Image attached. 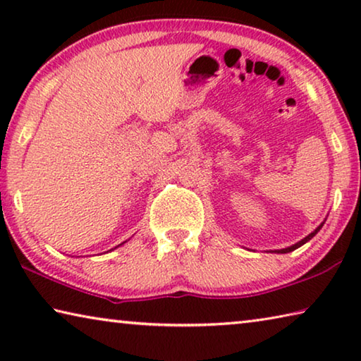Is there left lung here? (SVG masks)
<instances>
[{"instance_id": "8db88e82", "label": "left lung", "mask_w": 361, "mask_h": 361, "mask_svg": "<svg viewBox=\"0 0 361 361\" xmlns=\"http://www.w3.org/2000/svg\"><path fill=\"white\" fill-rule=\"evenodd\" d=\"M322 226H323V223L319 226V228H317L314 232H310V234L307 235V237H304V239L302 240H299L298 243H295V245H291V247H288V248H282V250H276V252L277 253H290V252H293V250H296V248H299V247H301V245H304V243L305 242H309L310 239H312V237L317 234V232H319L320 229H322Z\"/></svg>"}]
</instances>
